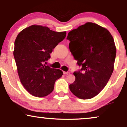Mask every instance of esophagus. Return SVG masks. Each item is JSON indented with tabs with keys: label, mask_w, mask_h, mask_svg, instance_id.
Returning a JSON list of instances; mask_svg holds the SVG:
<instances>
[{
	"label": "esophagus",
	"mask_w": 127,
	"mask_h": 127,
	"mask_svg": "<svg viewBox=\"0 0 127 127\" xmlns=\"http://www.w3.org/2000/svg\"><path fill=\"white\" fill-rule=\"evenodd\" d=\"M63 74L64 75H68V74H70V73H69V72H65V71H63Z\"/></svg>",
	"instance_id": "34e87169"
}]
</instances>
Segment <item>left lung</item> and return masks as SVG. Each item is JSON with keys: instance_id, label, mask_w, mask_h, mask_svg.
<instances>
[{"instance_id": "left-lung-1", "label": "left lung", "mask_w": 127, "mask_h": 127, "mask_svg": "<svg viewBox=\"0 0 127 127\" xmlns=\"http://www.w3.org/2000/svg\"><path fill=\"white\" fill-rule=\"evenodd\" d=\"M69 49L77 61L75 80L69 88L80 99L92 98L101 91L114 70L116 47L106 29L88 22L68 33Z\"/></svg>"}]
</instances>
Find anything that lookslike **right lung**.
Masks as SVG:
<instances>
[{
    "instance_id": "obj_1",
    "label": "right lung",
    "mask_w": 127,
    "mask_h": 127,
    "mask_svg": "<svg viewBox=\"0 0 127 127\" xmlns=\"http://www.w3.org/2000/svg\"><path fill=\"white\" fill-rule=\"evenodd\" d=\"M66 36L47 27L32 25L21 31L14 41L13 55L20 82L32 95L43 97L53 91L63 75L59 69L44 64L53 49Z\"/></svg>"
}]
</instances>
